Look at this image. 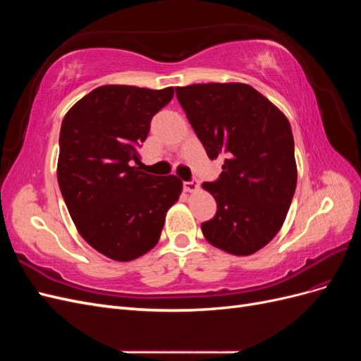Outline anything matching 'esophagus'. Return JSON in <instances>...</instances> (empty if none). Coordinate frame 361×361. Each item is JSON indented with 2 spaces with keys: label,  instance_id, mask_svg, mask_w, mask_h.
<instances>
[{
  "label": "esophagus",
  "instance_id": "1",
  "mask_svg": "<svg viewBox=\"0 0 361 361\" xmlns=\"http://www.w3.org/2000/svg\"><path fill=\"white\" fill-rule=\"evenodd\" d=\"M183 190L187 192H192L195 190H199V182L197 180H188V182H183Z\"/></svg>",
  "mask_w": 361,
  "mask_h": 361
}]
</instances>
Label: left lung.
<instances>
[{"label": "left lung", "mask_w": 361, "mask_h": 361, "mask_svg": "<svg viewBox=\"0 0 361 361\" xmlns=\"http://www.w3.org/2000/svg\"><path fill=\"white\" fill-rule=\"evenodd\" d=\"M176 96L207 157L223 159L220 178L203 182L216 214L202 232L227 253L253 255L280 231L297 188L289 120L247 84L176 87Z\"/></svg>", "instance_id": "obj_1"}]
</instances>
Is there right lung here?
I'll return each instance as SVG.
<instances>
[{"label": "right lung", "mask_w": 361, "mask_h": 361, "mask_svg": "<svg viewBox=\"0 0 361 361\" xmlns=\"http://www.w3.org/2000/svg\"><path fill=\"white\" fill-rule=\"evenodd\" d=\"M174 94L134 85H102L64 116L57 179L80 235L104 256L137 259L154 248L182 180L154 176L133 164L152 117Z\"/></svg>", "instance_id": "1"}]
</instances>
